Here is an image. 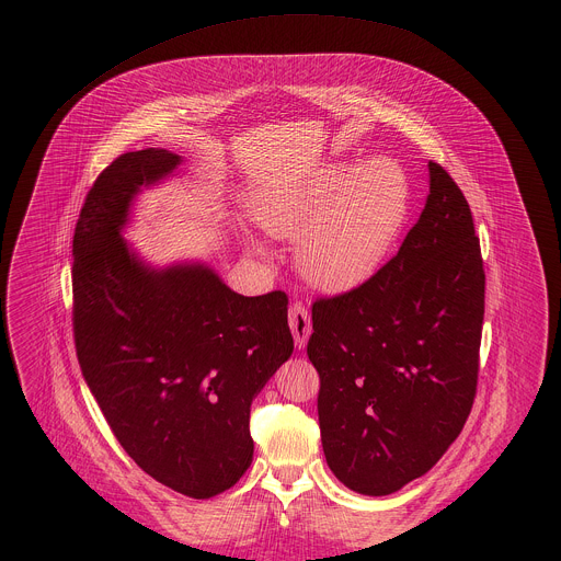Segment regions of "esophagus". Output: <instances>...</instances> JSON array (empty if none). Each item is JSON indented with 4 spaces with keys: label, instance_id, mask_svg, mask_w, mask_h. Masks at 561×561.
I'll use <instances>...</instances> for the list:
<instances>
[{
    "label": "esophagus",
    "instance_id": "esophagus-1",
    "mask_svg": "<svg viewBox=\"0 0 561 561\" xmlns=\"http://www.w3.org/2000/svg\"><path fill=\"white\" fill-rule=\"evenodd\" d=\"M289 328L294 332V341L298 347H305L309 336H311V318H309V311L302 302H294L289 307Z\"/></svg>",
    "mask_w": 561,
    "mask_h": 561
}]
</instances>
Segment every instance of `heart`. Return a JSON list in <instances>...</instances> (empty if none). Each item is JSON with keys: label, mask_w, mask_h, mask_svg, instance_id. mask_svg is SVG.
I'll return each mask as SVG.
<instances>
[{"label": "heart", "mask_w": 561, "mask_h": 561, "mask_svg": "<svg viewBox=\"0 0 561 561\" xmlns=\"http://www.w3.org/2000/svg\"><path fill=\"white\" fill-rule=\"evenodd\" d=\"M410 201L400 163L371 158L267 185L254 192L248 209L265 233L298 236L296 263L311 285L345 291L385 263L408 220Z\"/></svg>", "instance_id": "1"}]
</instances>
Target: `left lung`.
Masks as SVG:
<instances>
[{"label": "left lung", "instance_id": "left-lung-1", "mask_svg": "<svg viewBox=\"0 0 561 561\" xmlns=\"http://www.w3.org/2000/svg\"><path fill=\"white\" fill-rule=\"evenodd\" d=\"M430 194L398 254L313 302L321 445L350 490L385 496L427 473L478 393L485 274L471 207L430 161Z\"/></svg>", "mask_w": 561, "mask_h": 561}]
</instances>
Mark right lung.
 <instances>
[{
    "label": "right lung",
    "mask_w": 561,
    "mask_h": 561,
    "mask_svg": "<svg viewBox=\"0 0 561 561\" xmlns=\"http://www.w3.org/2000/svg\"><path fill=\"white\" fill-rule=\"evenodd\" d=\"M181 158L123 153L92 183L73 236V334L83 380L129 458L209 499L252 462L250 403L291 356L285 291L245 298L201 263L153 270L123 240L140 187Z\"/></svg>",
    "instance_id": "add662e5"
}]
</instances>
